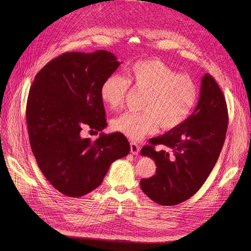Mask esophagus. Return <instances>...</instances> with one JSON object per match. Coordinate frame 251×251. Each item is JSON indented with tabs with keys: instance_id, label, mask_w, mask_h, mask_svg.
Segmentation results:
<instances>
[{
	"instance_id": "esophagus-1",
	"label": "esophagus",
	"mask_w": 251,
	"mask_h": 251,
	"mask_svg": "<svg viewBox=\"0 0 251 251\" xmlns=\"http://www.w3.org/2000/svg\"><path fill=\"white\" fill-rule=\"evenodd\" d=\"M130 150L133 154H138L140 148L136 142H130Z\"/></svg>"
}]
</instances>
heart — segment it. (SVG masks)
<instances>
[{
	"label": "heart",
	"instance_id": "obj_1",
	"mask_svg": "<svg viewBox=\"0 0 251 251\" xmlns=\"http://www.w3.org/2000/svg\"><path fill=\"white\" fill-rule=\"evenodd\" d=\"M144 91L138 113H124L113 120V128L138 141L157 127L174 129L187 120L199 97V89L187 74H178L156 59L142 60L126 70V77L112 74L100 86V99L111 110L121 107L129 86Z\"/></svg>",
	"mask_w": 251,
	"mask_h": 251
}]
</instances>
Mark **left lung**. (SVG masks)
Listing matches in <instances>:
<instances>
[{
  "mask_svg": "<svg viewBox=\"0 0 251 251\" xmlns=\"http://www.w3.org/2000/svg\"><path fill=\"white\" fill-rule=\"evenodd\" d=\"M228 128L225 97L214 77L201 79V97L194 112L180 126L151 138L141 149L156 166L155 175L140 180L151 200L162 205H176L194 195L214 169ZM155 145L173 151H155Z\"/></svg>",
  "mask_w": 251,
  "mask_h": 251,
  "instance_id": "obj_1",
  "label": "left lung"
}]
</instances>
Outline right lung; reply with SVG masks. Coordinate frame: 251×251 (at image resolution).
I'll return each mask as SVG.
<instances>
[{"mask_svg":"<svg viewBox=\"0 0 251 251\" xmlns=\"http://www.w3.org/2000/svg\"><path fill=\"white\" fill-rule=\"evenodd\" d=\"M119 65L107 50L64 52L35 75L26 104L31 151L47 180L66 196L99 187L111 164L130 151L122 133L81 137L85 127L97 133L107 127L100 86Z\"/></svg>","mask_w":251,"mask_h":251,"instance_id":"right-lung-1","label":"right lung"}]
</instances>
